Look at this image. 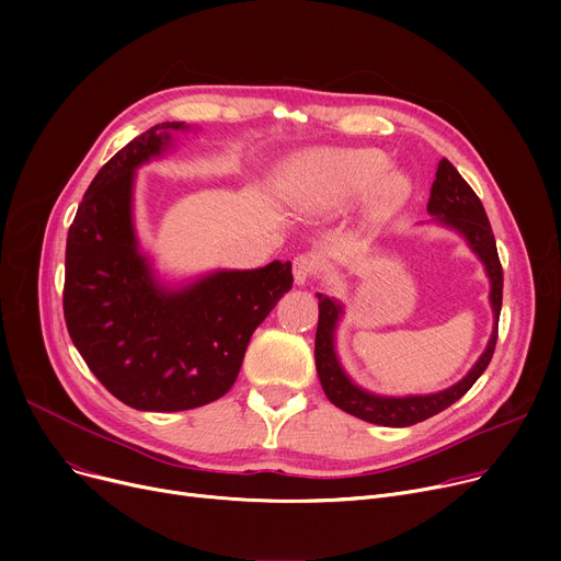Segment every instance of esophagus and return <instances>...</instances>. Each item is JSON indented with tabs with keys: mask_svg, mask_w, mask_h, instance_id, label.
<instances>
[{
	"mask_svg": "<svg viewBox=\"0 0 561 561\" xmlns=\"http://www.w3.org/2000/svg\"><path fill=\"white\" fill-rule=\"evenodd\" d=\"M316 273V263L311 256L307 254H300L296 256V261H293V279H296L298 286H305Z\"/></svg>",
	"mask_w": 561,
	"mask_h": 561,
	"instance_id": "34e87169",
	"label": "esophagus"
}]
</instances>
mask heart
Wrapping results in <instances>:
<instances>
[{
  "label": "heart",
  "mask_w": 561,
  "mask_h": 561,
  "mask_svg": "<svg viewBox=\"0 0 561 561\" xmlns=\"http://www.w3.org/2000/svg\"><path fill=\"white\" fill-rule=\"evenodd\" d=\"M277 195L307 218H334L362 199L366 227L387 222L411 195L409 176L389 168L375 147H320L293 159L277 176Z\"/></svg>",
  "instance_id": "1"
}]
</instances>
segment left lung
<instances>
[{"label": "left lung", "instance_id": "1", "mask_svg": "<svg viewBox=\"0 0 561 561\" xmlns=\"http://www.w3.org/2000/svg\"><path fill=\"white\" fill-rule=\"evenodd\" d=\"M427 214L432 216V220L427 222H434L438 227L459 233L466 241L468 250L482 261L484 273L489 277V286H491L489 305L493 311V330L480 359L459 381H455L453 387L436 393L381 396L359 387L341 364L339 350H336V330L345 316L343 302L325 296V293H316L318 298L316 370H318L320 387L332 404L373 425L409 427L425 419H432L434 414H438V411L448 409L476 385L478 377L486 370L495 350L497 318H500V307H503V268H500L495 239H493V231H491L482 202L473 193V188L463 182V176L457 172V168L448 159L438 161L436 180L430 191Z\"/></svg>", "mask_w": 561, "mask_h": 561}]
</instances>
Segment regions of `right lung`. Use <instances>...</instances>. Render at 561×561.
I'll return each mask as SVG.
<instances>
[{
  "label": "right lung",
  "instance_id": "obj_1",
  "mask_svg": "<svg viewBox=\"0 0 561 561\" xmlns=\"http://www.w3.org/2000/svg\"><path fill=\"white\" fill-rule=\"evenodd\" d=\"M193 129L161 123L127 142L95 174L68 231L70 339L106 391L138 411H184L222 398L254 330L293 286L290 261L172 279L140 245L136 172Z\"/></svg>",
  "mask_w": 561,
  "mask_h": 561
}]
</instances>
